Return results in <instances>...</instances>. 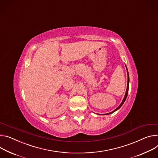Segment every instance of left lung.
Returning a JSON list of instances; mask_svg holds the SVG:
<instances>
[{
    "mask_svg": "<svg viewBox=\"0 0 158 158\" xmlns=\"http://www.w3.org/2000/svg\"><path fill=\"white\" fill-rule=\"evenodd\" d=\"M126 68H127V67H126ZM127 75H128V80H127V90H126V93H125V96H124V98H123V101H122V102L121 103V104L115 109L114 110V111H111V112H110V113H106V114H111V113H113V112H114L115 111H117V110H118L122 105H123V104L124 103V102H125V99H126V98H127V95H128V86H129V76H128V70H127Z\"/></svg>",
    "mask_w": 158,
    "mask_h": 158,
    "instance_id": "1",
    "label": "left lung"
}]
</instances>
